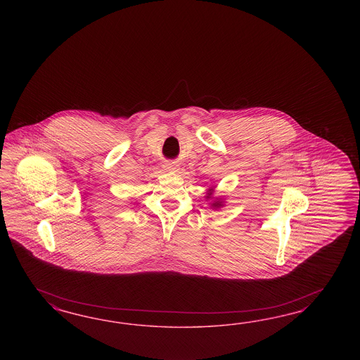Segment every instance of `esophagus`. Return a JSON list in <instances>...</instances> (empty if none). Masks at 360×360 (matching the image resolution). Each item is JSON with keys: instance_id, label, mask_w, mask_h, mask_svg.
<instances>
[{"instance_id": "esophagus-1", "label": "esophagus", "mask_w": 360, "mask_h": 360, "mask_svg": "<svg viewBox=\"0 0 360 360\" xmlns=\"http://www.w3.org/2000/svg\"><path fill=\"white\" fill-rule=\"evenodd\" d=\"M165 169L169 170V172H176L178 170V165H175L174 162H169V164L165 165Z\"/></svg>"}]
</instances>
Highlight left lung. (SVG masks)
Masks as SVG:
<instances>
[{"mask_svg":"<svg viewBox=\"0 0 360 360\" xmlns=\"http://www.w3.org/2000/svg\"><path fill=\"white\" fill-rule=\"evenodd\" d=\"M215 186L210 187L207 190V194H206V200H208L210 203V207L212 210H219V208L224 207V199L223 196H215Z\"/></svg>","mask_w":360,"mask_h":360,"instance_id":"left-lung-1","label":"left lung"}]
</instances>
